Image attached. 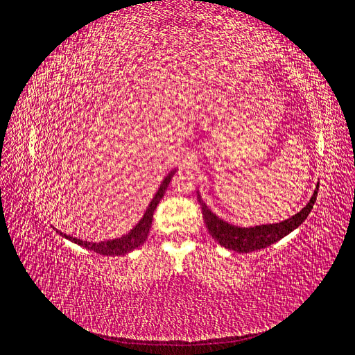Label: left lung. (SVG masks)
<instances>
[{
  "mask_svg": "<svg viewBox=\"0 0 355 355\" xmlns=\"http://www.w3.org/2000/svg\"><path fill=\"white\" fill-rule=\"evenodd\" d=\"M317 192H318V185L306 206L290 219H286L280 223L259 225V227H252V228H239L219 219L216 214H213L206 204H204L200 194L197 197L201 206L204 223H206L211 237L220 245H223L225 249L235 250L239 253H249V252L265 249V247L277 243L278 240L286 237L287 234L296 230L299 225L306 219L311 210H313V206L317 198Z\"/></svg>",
  "mask_w": 355,
  "mask_h": 355,
  "instance_id": "left-lung-1",
  "label": "left lung"
}]
</instances>
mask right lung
I'll list each match as a JSON object with an SVG mask.
<instances>
[{
	"label": "right lung",
	"instance_id": "right-lung-1",
	"mask_svg": "<svg viewBox=\"0 0 355 355\" xmlns=\"http://www.w3.org/2000/svg\"><path fill=\"white\" fill-rule=\"evenodd\" d=\"M176 170H171L170 173L164 178L163 184L159 185L158 191L155 197L153 198L151 204H149V207L146 209L144 218L139 220V223L136 225V227L125 234L124 237L121 239H115V240H108V241H101V243H89V241H83V240H78V239H73V237H69V235L63 234V232H59L62 237H65L71 241H73L75 244H78L81 247H85L87 250H92V252H96L99 254H103V256H118V254H125L128 252L135 250L136 247L142 245L148 237V232L149 230H151V225H153V216H154V210L157 209L159 200L163 198L164 192L167 189V185L170 184L171 180V176L175 175Z\"/></svg>",
	"mask_w": 355,
	"mask_h": 355
}]
</instances>
